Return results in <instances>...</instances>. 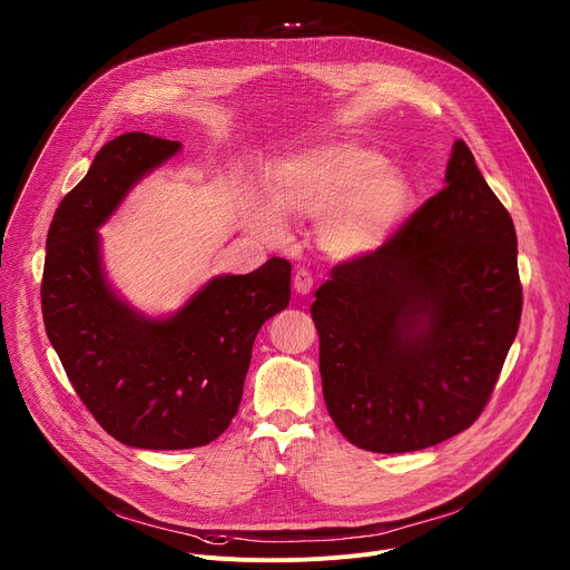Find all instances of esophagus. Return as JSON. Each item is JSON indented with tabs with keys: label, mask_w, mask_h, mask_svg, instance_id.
I'll use <instances>...</instances> for the list:
<instances>
[{
	"label": "esophagus",
	"mask_w": 570,
	"mask_h": 570,
	"mask_svg": "<svg viewBox=\"0 0 570 570\" xmlns=\"http://www.w3.org/2000/svg\"><path fill=\"white\" fill-rule=\"evenodd\" d=\"M293 288H295L297 295H308L311 288H313V275L306 268H299L293 275Z\"/></svg>",
	"instance_id": "esophagus-1"
}]
</instances>
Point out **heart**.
I'll return each mask as SVG.
<instances>
[{"label": "heart", "instance_id": "1", "mask_svg": "<svg viewBox=\"0 0 570 570\" xmlns=\"http://www.w3.org/2000/svg\"><path fill=\"white\" fill-rule=\"evenodd\" d=\"M266 191L277 214L320 218V246L338 262L379 250L411 203L409 183L385 165L383 153L361 141H334L286 157L273 169ZM257 218L266 234H282L273 216Z\"/></svg>", "mask_w": 570, "mask_h": 570}]
</instances>
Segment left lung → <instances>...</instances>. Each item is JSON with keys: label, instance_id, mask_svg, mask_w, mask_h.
<instances>
[{"label": "left lung", "instance_id": "left-lung-1", "mask_svg": "<svg viewBox=\"0 0 570 570\" xmlns=\"http://www.w3.org/2000/svg\"><path fill=\"white\" fill-rule=\"evenodd\" d=\"M521 308L512 216L458 139L444 189L315 291L334 424L374 453L420 451L466 431L494 392Z\"/></svg>", "mask_w": 570, "mask_h": 570}]
</instances>
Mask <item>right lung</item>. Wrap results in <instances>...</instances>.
<instances>
[{
  "mask_svg": "<svg viewBox=\"0 0 570 570\" xmlns=\"http://www.w3.org/2000/svg\"><path fill=\"white\" fill-rule=\"evenodd\" d=\"M180 141L126 132L58 205L47 234L42 317L80 401L106 433L137 449L214 442L238 411L262 324L291 299V262L212 279L169 320H148L108 288L97 227Z\"/></svg>",
  "mask_w": 570,
  "mask_h": 570,
  "instance_id": "right-lung-1",
  "label": "right lung"
}]
</instances>
